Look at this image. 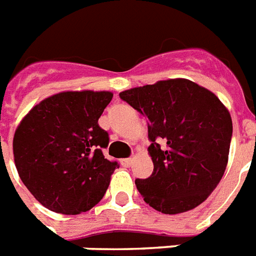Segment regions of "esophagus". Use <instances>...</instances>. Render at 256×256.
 <instances>
[{
  "label": "esophagus",
  "instance_id": "34e87169",
  "mask_svg": "<svg viewBox=\"0 0 256 256\" xmlns=\"http://www.w3.org/2000/svg\"><path fill=\"white\" fill-rule=\"evenodd\" d=\"M132 162H134V160H132V158H126V160H120V164H124V166H126V168H130V166L132 164Z\"/></svg>",
  "mask_w": 256,
  "mask_h": 256
}]
</instances>
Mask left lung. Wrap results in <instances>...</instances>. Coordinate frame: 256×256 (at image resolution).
Listing matches in <instances>:
<instances>
[{"instance_id":"left-lung-1","label":"left lung","mask_w":256,"mask_h":256,"mask_svg":"<svg viewBox=\"0 0 256 256\" xmlns=\"http://www.w3.org/2000/svg\"><path fill=\"white\" fill-rule=\"evenodd\" d=\"M120 96L148 120L154 170L148 178L136 179L144 202L168 215L204 202L228 162L232 120L226 106L214 92L183 78L124 90Z\"/></svg>"}]
</instances>
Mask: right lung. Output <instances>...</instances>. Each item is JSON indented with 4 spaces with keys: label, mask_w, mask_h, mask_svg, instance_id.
<instances>
[{
    "label": "right lung",
    "mask_w": 256,
    "mask_h": 256,
    "mask_svg": "<svg viewBox=\"0 0 256 256\" xmlns=\"http://www.w3.org/2000/svg\"><path fill=\"white\" fill-rule=\"evenodd\" d=\"M110 92H62L45 98L20 122L13 138L18 175L46 208L88 211L104 198L120 164L104 158L108 134L98 120Z\"/></svg>",
    "instance_id": "right-lung-1"
}]
</instances>
